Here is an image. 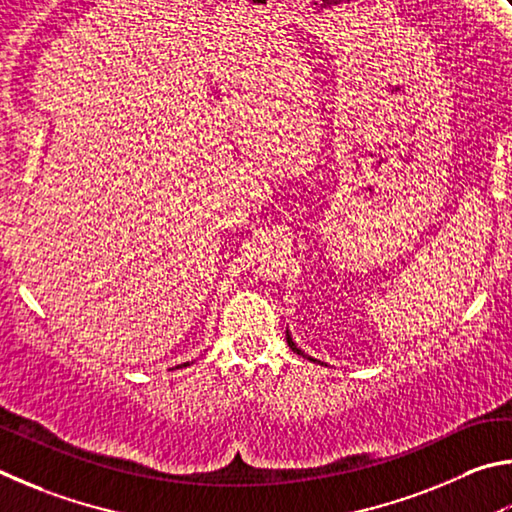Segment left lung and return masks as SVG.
<instances>
[{
  "instance_id": "1",
  "label": "left lung",
  "mask_w": 512,
  "mask_h": 512,
  "mask_svg": "<svg viewBox=\"0 0 512 512\" xmlns=\"http://www.w3.org/2000/svg\"><path fill=\"white\" fill-rule=\"evenodd\" d=\"M285 339H288V346L292 348V351H294V353H297V355H301V357H308V360H310V362H319V360H312V357H310V355H306V353H303V351H301V348H297V344H294V342H292V335L288 333V330H285ZM319 364H324V362H319Z\"/></svg>"
}]
</instances>
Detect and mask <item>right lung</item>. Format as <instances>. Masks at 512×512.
Returning <instances> with one entry per match:
<instances>
[{"instance_id": "right-lung-1", "label": "right lung", "mask_w": 512, "mask_h": 512, "mask_svg": "<svg viewBox=\"0 0 512 512\" xmlns=\"http://www.w3.org/2000/svg\"><path fill=\"white\" fill-rule=\"evenodd\" d=\"M182 366H188V362H184V364H179V366H177V369H182Z\"/></svg>"}]
</instances>
